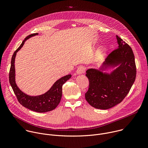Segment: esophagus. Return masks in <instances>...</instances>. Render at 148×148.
I'll list each match as a JSON object with an SVG mask.
<instances>
[{"mask_svg":"<svg viewBox=\"0 0 148 148\" xmlns=\"http://www.w3.org/2000/svg\"><path fill=\"white\" fill-rule=\"evenodd\" d=\"M85 70H86L85 67H84L83 66H79V67L77 69V71H76V73H77V74H80L82 73L84 71H85Z\"/></svg>","mask_w":148,"mask_h":148,"instance_id":"obj_1","label":"esophagus"}]
</instances>
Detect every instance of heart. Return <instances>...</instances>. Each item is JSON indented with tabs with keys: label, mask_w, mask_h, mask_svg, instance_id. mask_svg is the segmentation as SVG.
Returning <instances> with one entry per match:
<instances>
[{
	"label": "heart",
	"mask_w": 148,
	"mask_h": 148,
	"mask_svg": "<svg viewBox=\"0 0 148 148\" xmlns=\"http://www.w3.org/2000/svg\"><path fill=\"white\" fill-rule=\"evenodd\" d=\"M102 52L101 51V52H100V56H102Z\"/></svg>",
	"instance_id": "1"
}]
</instances>
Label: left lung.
Segmentation results:
<instances>
[{
  "mask_svg": "<svg viewBox=\"0 0 148 148\" xmlns=\"http://www.w3.org/2000/svg\"><path fill=\"white\" fill-rule=\"evenodd\" d=\"M116 39L118 48L108 55L100 70L90 69L86 71L89 88L85 94L86 99L97 109L107 110L121 102L135 80L136 69L133 51L118 36ZM118 65L110 74L100 71Z\"/></svg>",
  "mask_w": 148,
  "mask_h": 148,
  "instance_id": "8db88e82",
  "label": "left lung"
}]
</instances>
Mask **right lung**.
<instances>
[{"label":"right lung","mask_w":148,"mask_h":148,"mask_svg":"<svg viewBox=\"0 0 148 148\" xmlns=\"http://www.w3.org/2000/svg\"><path fill=\"white\" fill-rule=\"evenodd\" d=\"M37 34V33H33L27 36L19 47L14 52L12 57L11 66L9 71V82L17 101L22 106L35 112H46L52 111L57 107L62 97V85L71 78V75L69 74L61 77L53 84L47 92L38 96L33 97L26 95L17 87L15 82L14 69V60L16 53L23 47L27 39Z\"/></svg>","instance_id":"right-lung-1"}]
</instances>
